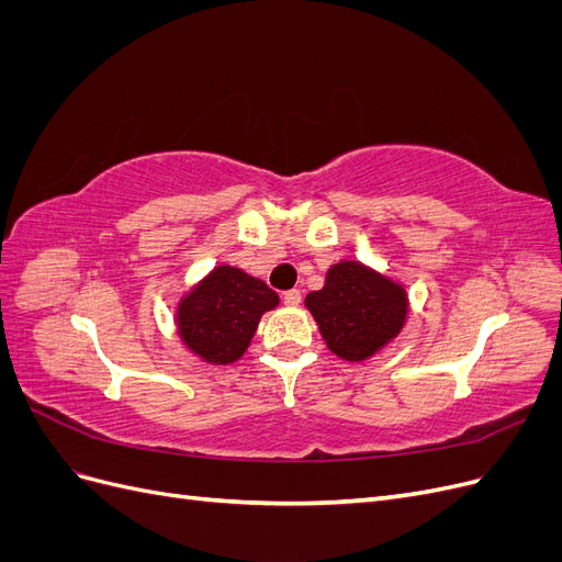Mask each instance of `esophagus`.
<instances>
[{"instance_id":"obj_1","label":"esophagus","mask_w":562,"mask_h":562,"mask_svg":"<svg viewBox=\"0 0 562 562\" xmlns=\"http://www.w3.org/2000/svg\"><path fill=\"white\" fill-rule=\"evenodd\" d=\"M300 302H302V293L297 291V288H293V291H285V293H283V304H288V307H297Z\"/></svg>"}]
</instances>
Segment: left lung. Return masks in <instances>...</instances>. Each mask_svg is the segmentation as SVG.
Here are the masks:
<instances>
[{
    "mask_svg": "<svg viewBox=\"0 0 562 562\" xmlns=\"http://www.w3.org/2000/svg\"><path fill=\"white\" fill-rule=\"evenodd\" d=\"M333 353L366 361L394 339L407 316L403 285L361 262L342 260L328 269L326 285L304 300Z\"/></svg>",
    "mask_w": 562,
    "mask_h": 562,
    "instance_id": "8db88e82",
    "label": "left lung"
}]
</instances>
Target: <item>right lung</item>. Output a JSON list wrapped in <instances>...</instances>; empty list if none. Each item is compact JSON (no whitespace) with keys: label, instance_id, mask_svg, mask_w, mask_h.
I'll list each match as a JSON object with an SVG mask.
<instances>
[{"label":"right lung","instance_id":"right-lung-1","mask_svg":"<svg viewBox=\"0 0 562 562\" xmlns=\"http://www.w3.org/2000/svg\"><path fill=\"white\" fill-rule=\"evenodd\" d=\"M279 304L271 288L246 271L220 265L178 304V333L203 361L225 366L241 359L260 316Z\"/></svg>","mask_w":562,"mask_h":562}]
</instances>
